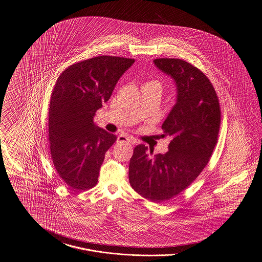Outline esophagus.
Instances as JSON below:
<instances>
[{
    "mask_svg": "<svg viewBox=\"0 0 262 262\" xmlns=\"http://www.w3.org/2000/svg\"><path fill=\"white\" fill-rule=\"evenodd\" d=\"M117 142H126V143H135V141H134V139L132 138V137H127V136H125V135H121V136H119L118 137V139H117Z\"/></svg>",
    "mask_w": 262,
    "mask_h": 262,
    "instance_id": "esophagus-1",
    "label": "esophagus"
}]
</instances>
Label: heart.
I'll return each mask as SVG.
<instances>
[{"label": "heart", "instance_id": "heart-1", "mask_svg": "<svg viewBox=\"0 0 262 262\" xmlns=\"http://www.w3.org/2000/svg\"><path fill=\"white\" fill-rule=\"evenodd\" d=\"M145 84H156V85H159V86H160V84H159L157 81H149V82H147V83H145Z\"/></svg>", "mask_w": 262, "mask_h": 262}]
</instances>
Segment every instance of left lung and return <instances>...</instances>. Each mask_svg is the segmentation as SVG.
<instances>
[{"instance_id": "obj_1", "label": "left lung", "mask_w": 262, "mask_h": 262, "mask_svg": "<svg viewBox=\"0 0 262 262\" xmlns=\"http://www.w3.org/2000/svg\"><path fill=\"white\" fill-rule=\"evenodd\" d=\"M155 67L174 80L177 96L162 125L170 138L164 154L139 144L129 160L132 187L153 202L170 200L189 186L207 165L221 121L219 100L205 75L181 59H156Z\"/></svg>"}]
</instances>
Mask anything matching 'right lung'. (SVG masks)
Segmentation results:
<instances>
[{
	"label": "right lung",
	"instance_id": "add662e5",
	"mask_svg": "<svg viewBox=\"0 0 262 262\" xmlns=\"http://www.w3.org/2000/svg\"><path fill=\"white\" fill-rule=\"evenodd\" d=\"M134 62L100 56L72 64L57 79L49 109L51 156L69 187L86 189L97 184L105 153L117 137L96 125L94 116Z\"/></svg>",
	"mask_w": 262,
	"mask_h": 262
}]
</instances>
